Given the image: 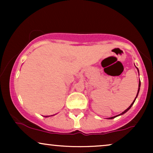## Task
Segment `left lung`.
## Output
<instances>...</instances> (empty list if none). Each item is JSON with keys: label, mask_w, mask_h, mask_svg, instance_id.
<instances>
[{"label": "left lung", "mask_w": 153, "mask_h": 153, "mask_svg": "<svg viewBox=\"0 0 153 153\" xmlns=\"http://www.w3.org/2000/svg\"><path fill=\"white\" fill-rule=\"evenodd\" d=\"M137 70H138V69H137ZM138 72H139V71H138ZM140 84H141V83H140V82H139V88H138V91H137V96H136V98H137V96H138V93H139V91H140ZM136 98H135V99L134 100V101H133V102H132V103H131V104L130 105V106H129V107H128V108H127V109H126L125 111H123L122 114H119V115H117V116H115V117H110V118H109V119H112L115 118V117H118V116L122 115V114H125V113H126V112H127L128 110H129V108H131V106H132V105H133V103H134L135 100H136Z\"/></svg>", "instance_id": "8db88e82"}]
</instances>
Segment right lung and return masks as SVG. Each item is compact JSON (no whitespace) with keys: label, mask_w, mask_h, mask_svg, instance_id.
<instances>
[{"label":"right lung","mask_w":153,"mask_h":153,"mask_svg":"<svg viewBox=\"0 0 153 153\" xmlns=\"http://www.w3.org/2000/svg\"><path fill=\"white\" fill-rule=\"evenodd\" d=\"M48 117H49V116H48ZM47 117V116H46V117Z\"/></svg>","instance_id":"obj_1"}]
</instances>
